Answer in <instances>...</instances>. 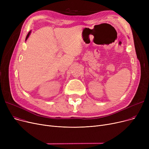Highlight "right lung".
<instances>
[{
    "instance_id": "obj_1",
    "label": "right lung",
    "mask_w": 149,
    "mask_h": 149,
    "mask_svg": "<svg viewBox=\"0 0 149 149\" xmlns=\"http://www.w3.org/2000/svg\"><path fill=\"white\" fill-rule=\"evenodd\" d=\"M30 34H31V31H29V32L28 33V34H27V36H26V39H25V41L27 40L28 39V38L29 37V35H30Z\"/></svg>"
}]
</instances>
